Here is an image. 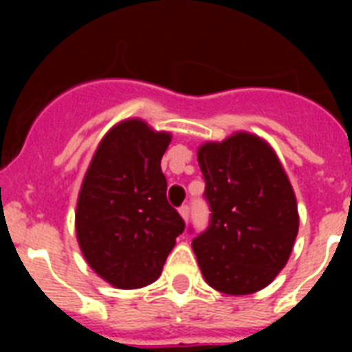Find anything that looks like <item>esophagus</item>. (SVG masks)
Instances as JSON below:
<instances>
[{"label": "esophagus", "mask_w": 352, "mask_h": 352, "mask_svg": "<svg viewBox=\"0 0 352 352\" xmlns=\"http://www.w3.org/2000/svg\"><path fill=\"white\" fill-rule=\"evenodd\" d=\"M179 214H182V219L186 222V220H188V217H190V208L186 206V204L185 206H182L179 208Z\"/></svg>", "instance_id": "34e87169"}]
</instances>
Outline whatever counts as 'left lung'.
I'll return each mask as SVG.
<instances>
[{
	"mask_svg": "<svg viewBox=\"0 0 352 352\" xmlns=\"http://www.w3.org/2000/svg\"><path fill=\"white\" fill-rule=\"evenodd\" d=\"M197 162L211 210L192 241L204 280L232 296L261 291L287 264L300 227L287 174L272 146L248 132L204 142Z\"/></svg>",
	"mask_w": 352,
	"mask_h": 352,
	"instance_id": "obj_1",
	"label": "left lung"
}]
</instances>
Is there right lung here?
<instances>
[{
    "label": "right lung",
    "mask_w": 352,
    "mask_h": 352,
    "mask_svg": "<svg viewBox=\"0 0 352 352\" xmlns=\"http://www.w3.org/2000/svg\"><path fill=\"white\" fill-rule=\"evenodd\" d=\"M170 139L139 118L120 121L105 133L84 174L77 241L89 268L113 287L153 284L185 229L167 203L160 167Z\"/></svg>",
    "instance_id": "obj_1"
}]
</instances>
